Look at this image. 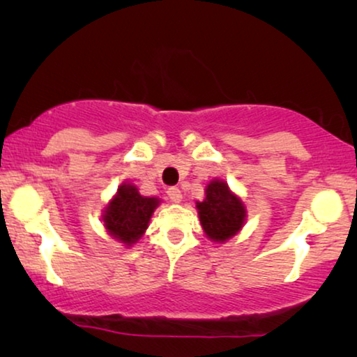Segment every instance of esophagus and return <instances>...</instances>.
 Returning a JSON list of instances; mask_svg holds the SVG:
<instances>
[{"label":"esophagus","mask_w":357,"mask_h":357,"mask_svg":"<svg viewBox=\"0 0 357 357\" xmlns=\"http://www.w3.org/2000/svg\"><path fill=\"white\" fill-rule=\"evenodd\" d=\"M167 195H169L170 202H172V203H180V202H182V198H183L182 192H180V190H178L177 187L169 188V190H167Z\"/></svg>","instance_id":"esophagus-1"}]
</instances>
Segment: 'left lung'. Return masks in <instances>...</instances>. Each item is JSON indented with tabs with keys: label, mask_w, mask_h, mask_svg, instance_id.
Returning a JSON list of instances; mask_svg holds the SVG:
<instances>
[{
	"label": "left lung",
	"mask_w": 357,
	"mask_h": 357,
	"mask_svg": "<svg viewBox=\"0 0 357 357\" xmlns=\"http://www.w3.org/2000/svg\"><path fill=\"white\" fill-rule=\"evenodd\" d=\"M197 211L203 232L216 243H224L237 236L247 221L243 199L221 178H213L206 185L204 199L197 202Z\"/></svg>",
	"instance_id": "obj_1"
}]
</instances>
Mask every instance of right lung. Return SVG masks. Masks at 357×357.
<instances>
[{
    "label": "right lung",
    "instance_id": "obj_1",
    "mask_svg": "<svg viewBox=\"0 0 357 357\" xmlns=\"http://www.w3.org/2000/svg\"><path fill=\"white\" fill-rule=\"evenodd\" d=\"M160 204L158 197H143L133 183H121L102 211V222L109 236L131 247L144 236L149 221Z\"/></svg>",
    "mask_w": 357,
    "mask_h": 357
}]
</instances>
